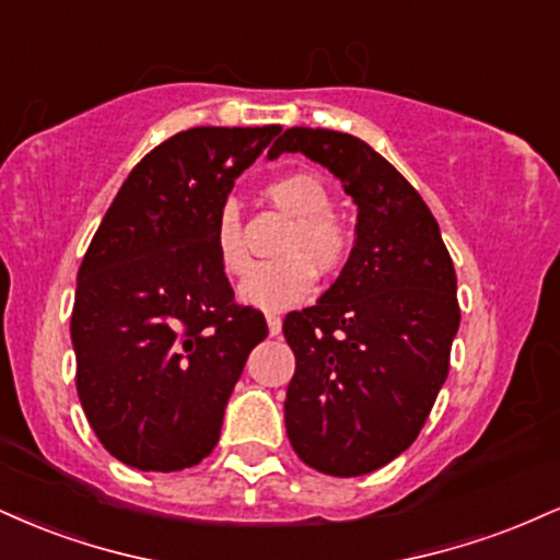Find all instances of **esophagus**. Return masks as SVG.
<instances>
[{
  "label": "esophagus",
  "instance_id": "obj_1",
  "mask_svg": "<svg viewBox=\"0 0 560 560\" xmlns=\"http://www.w3.org/2000/svg\"><path fill=\"white\" fill-rule=\"evenodd\" d=\"M266 324H268V331H271V334L281 331V316H279V313H266Z\"/></svg>",
  "mask_w": 560,
  "mask_h": 560
}]
</instances>
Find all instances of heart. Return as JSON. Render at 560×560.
<instances>
[{
	"instance_id": "obj_1",
	"label": "heart",
	"mask_w": 560,
	"mask_h": 560,
	"mask_svg": "<svg viewBox=\"0 0 560 560\" xmlns=\"http://www.w3.org/2000/svg\"><path fill=\"white\" fill-rule=\"evenodd\" d=\"M266 195L276 208L294 218V229L287 234L281 253L284 260L260 262L240 284V298L247 305L281 311L311 298L318 273L342 271L350 258V234L331 215L334 199L329 186L316 173L294 171L273 178ZM215 258L229 276H242L249 268V253L244 244L242 218L234 205L218 213Z\"/></svg>"
}]
</instances>
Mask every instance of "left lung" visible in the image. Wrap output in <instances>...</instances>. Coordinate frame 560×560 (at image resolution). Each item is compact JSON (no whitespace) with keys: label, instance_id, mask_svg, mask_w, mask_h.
<instances>
[{"label":"left lung","instance_id":"1","mask_svg":"<svg viewBox=\"0 0 560 560\" xmlns=\"http://www.w3.org/2000/svg\"><path fill=\"white\" fill-rule=\"evenodd\" d=\"M302 152L358 205L355 247L313 307L284 318L294 352L287 434L331 477L387 466L427 423L460 324L458 284L432 210L378 152L329 128H287L268 155Z\"/></svg>","mask_w":560,"mask_h":560}]
</instances>
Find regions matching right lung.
I'll list each match as a JSON object with an SVG mask.
<instances>
[{"label":"right lung","instance_id":"add662e5","mask_svg":"<svg viewBox=\"0 0 560 560\" xmlns=\"http://www.w3.org/2000/svg\"><path fill=\"white\" fill-rule=\"evenodd\" d=\"M281 126H199L128 173L79 268L70 339L96 440L139 471H182L218 445L253 347L258 307L234 300L215 221L234 178Z\"/></svg>","mask_w":560,"mask_h":560}]
</instances>
